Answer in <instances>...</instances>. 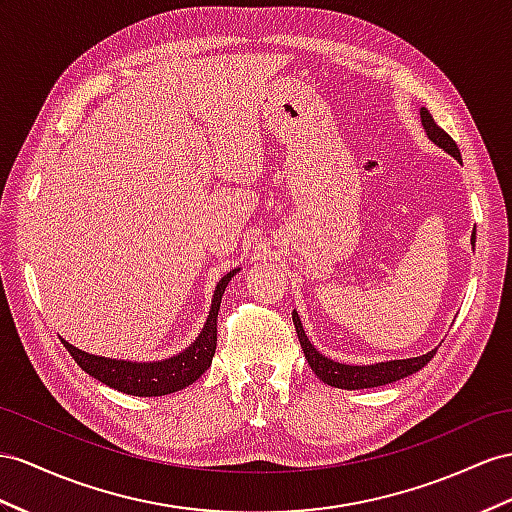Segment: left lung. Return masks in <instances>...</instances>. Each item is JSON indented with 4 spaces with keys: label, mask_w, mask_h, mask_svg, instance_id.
I'll return each mask as SVG.
<instances>
[{
    "label": "left lung",
    "mask_w": 512,
    "mask_h": 512,
    "mask_svg": "<svg viewBox=\"0 0 512 512\" xmlns=\"http://www.w3.org/2000/svg\"><path fill=\"white\" fill-rule=\"evenodd\" d=\"M422 125L426 129L428 138L441 147L445 153H450L454 160H461V151H458L456 142L445 134V131L435 123V119L428 114L426 108H422ZM471 240L476 242V231L471 235ZM292 320L296 326V335L298 342L303 346L305 359L309 363V368L316 372V376L320 378L322 383L331 385V387H339V389H368V387H381V385H389L393 381H400L404 376H411L415 372H419L424 365L437 355V348L426 352L422 357H413V359H400V361H387V363H376V365H344L326 359L324 355L313 348V344L307 339L303 326H300L298 313H292Z\"/></svg>",
    "instance_id": "1"
}]
</instances>
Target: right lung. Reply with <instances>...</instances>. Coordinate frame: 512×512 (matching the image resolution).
<instances>
[{"label": "right lung", "mask_w": 512, "mask_h": 512, "mask_svg": "<svg viewBox=\"0 0 512 512\" xmlns=\"http://www.w3.org/2000/svg\"><path fill=\"white\" fill-rule=\"evenodd\" d=\"M235 272L238 270H231L220 279L214 292L212 311H209L201 335L196 337V342L190 344L188 350L179 352L177 357H170L166 361H153V363L116 361V359L88 355V352L71 346L69 342H64V339L62 344L71 352V357L84 372L95 376L97 381L106 383L108 387L129 393V396L151 398V396H166V393L179 391L183 387L192 385L194 381H199L201 374L209 368V365H212L214 352H216V320H218L220 300Z\"/></svg>", "instance_id": "obj_1"}]
</instances>
